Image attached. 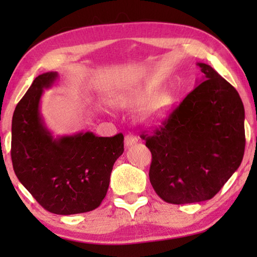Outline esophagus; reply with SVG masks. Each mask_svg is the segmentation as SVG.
<instances>
[{
    "mask_svg": "<svg viewBox=\"0 0 257 257\" xmlns=\"http://www.w3.org/2000/svg\"><path fill=\"white\" fill-rule=\"evenodd\" d=\"M138 142V139H137L136 136L131 135V133H128V135L125 136V146L126 147H130L132 145H135V144Z\"/></svg>",
    "mask_w": 257,
    "mask_h": 257,
    "instance_id": "esophagus-1",
    "label": "esophagus"
}]
</instances>
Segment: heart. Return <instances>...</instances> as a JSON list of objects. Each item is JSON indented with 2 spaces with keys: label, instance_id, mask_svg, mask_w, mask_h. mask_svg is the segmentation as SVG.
Here are the masks:
<instances>
[{
  "label": "heart",
  "instance_id": "obj_1",
  "mask_svg": "<svg viewBox=\"0 0 257 257\" xmlns=\"http://www.w3.org/2000/svg\"><path fill=\"white\" fill-rule=\"evenodd\" d=\"M154 94L153 93H144V94H139V96L135 97L132 99V103L136 105H143L146 103H150L151 100L153 99ZM168 106V100L167 99H160L158 103L156 104L152 110H151V113L149 115L150 120H156L158 117H160L161 114L166 111V108Z\"/></svg>",
  "mask_w": 257,
  "mask_h": 257
}]
</instances>
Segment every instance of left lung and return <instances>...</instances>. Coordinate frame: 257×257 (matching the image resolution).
Instances as JSON below:
<instances>
[{"label":"left lung","instance_id":"left-lung-1","mask_svg":"<svg viewBox=\"0 0 257 257\" xmlns=\"http://www.w3.org/2000/svg\"><path fill=\"white\" fill-rule=\"evenodd\" d=\"M198 65L203 82L159 127L140 135L152 153L151 185L174 205L212 199L244 154V107L237 91L212 66Z\"/></svg>","mask_w":257,"mask_h":257}]
</instances>
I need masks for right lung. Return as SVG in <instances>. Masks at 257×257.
<instances>
[{
    "mask_svg": "<svg viewBox=\"0 0 257 257\" xmlns=\"http://www.w3.org/2000/svg\"><path fill=\"white\" fill-rule=\"evenodd\" d=\"M57 77L42 73L19 101L10 154L16 177L36 201L48 212L71 215L99 207L115 160L124 152V136L80 132L55 139L42 119L40 100Z\"/></svg>",
    "mask_w": 257,
    "mask_h": 257,
    "instance_id": "add662e5",
    "label": "right lung"
}]
</instances>
